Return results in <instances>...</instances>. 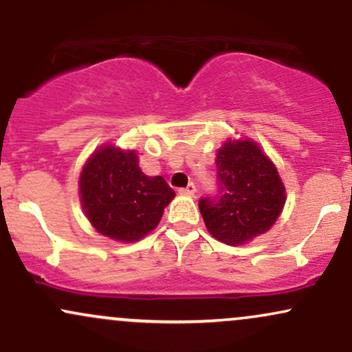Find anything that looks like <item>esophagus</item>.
Segmentation results:
<instances>
[{"mask_svg":"<svg viewBox=\"0 0 352 352\" xmlns=\"http://www.w3.org/2000/svg\"><path fill=\"white\" fill-rule=\"evenodd\" d=\"M179 192L182 193V195H193V193L197 192V187L193 184H188L187 187H184V188H179Z\"/></svg>","mask_w":352,"mask_h":352,"instance_id":"1","label":"esophagus"}]
</instances>
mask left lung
I'll use <instances>...</instances> for the list:
<instances>
[{
	"label": "left lung",
	"mask_w": 352,
	"mask_h": 352,
	"mask_svg": "<svg viewBox=\"0 0 352 352\" xmlns=\"http://www.w3.org/2000/svg\"><path fill=\"white\" fill-rule=\"evenodd\" d=\"M285 205L272 160L252 140L223 144L217 153V193L201 197L205 227L217 240L241 245L268 232Z\"/></svg>",
	"instance_id": "8db88e82"
}]
</instances>
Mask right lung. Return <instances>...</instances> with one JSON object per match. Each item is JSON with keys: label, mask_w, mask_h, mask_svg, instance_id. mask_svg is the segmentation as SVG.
Listing matches in <instances>:
<instances>
[{"label": "right lung", "mask_w": 352, "mask_h": 352, "mask_svg": "<svg viewBox=\"0 0 352 352\" xmlns=\"http://www.w3.org/2000/svg\"><path fill=\"white\" fill-rule=\"evenodd\" d=\"M80 201L100 235L135 241L159 225L175 192L164 177H147L134 151L106 145L92 153L80 173Z\"/></svg>", "instance_id": "right-lung-1"}]
</instances>
